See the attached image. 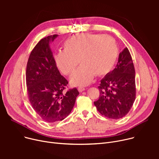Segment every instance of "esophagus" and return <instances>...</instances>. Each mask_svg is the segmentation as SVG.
Listing matches in <instances>:
<instances>
[{
    "instance_id": "obj_1",
    "label": "esophagus",
    "mask_w": 159,
    "mask_h": 159,
    "mask_svg": "<svg viewBox=\"0 0 159 159\" xmlns=\"http://www.w3.org/2000/svg\"><path fill=\"white\" fill-rule=\"evenodd\" d=\"M78 90H79V92L81 93V92H82L83 91L85 90V88H83V87H79V88H78Z\"/></svg>"
}]
</instances>
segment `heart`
I'll use <instances>...</instances> for the list:
<instances>
[{
  "label": "heart",
  "instance_id": "heart-1",
  "mask_svg": "<svg viewBox=\"0 0 159 159\" xmlns=\"http://www.w3.org/2000/svg\"><path fill=\"white\" fill-rule=\"evenodd\" d=\"M64 50L55 55L58 68L65 75H71L78 64L71 82L74 85H87L94 75L102 76L109 73L116 62L118 48L110 36L81 33L71 37L64 44Z\"/></svg>",
  "mask_w": 159,
  "mask_h": 159
}]
</instances>
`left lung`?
Wrapping results in <instances>:
<instances>
[{
	"label": "left lung",
	"instance_id": "left-lung-1",
	"mask_svg": "<svg viewBox=\"0 0 159 159\" xmlns=\"http://www.w3.org/2000/svg\"><path fill=\"white\" fill-rule=\"evenodd\" d=\"M98 88L100 96L94 104L102 115L119 119L128 113L135 100L136 86L134 65L127 48L120 53L115 68L101 80Z\"/></svg>",
	"mask_w": 159,
	"mask_h": 159
}]
</instances>
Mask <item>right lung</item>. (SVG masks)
I'll return each mask as SVG.
<instances>
[{"mask_svg":"<svg viewBox=\"0 0 159 159\" xmlns=\"http://www.w3.org/2000/svg\"><path fill=\"white\" fill-rule=\"evenodd\" d=\"M58 35L41 39L31 51L26 66L28 99L42 119L48 122L62 120L71 111L79 92L64 91L68 81L58 71L49 43Z\"/></svg>","mask_w":159,"mask_h":159,"instance_id":"add662e5","label":"right lung"}]
</instances>
